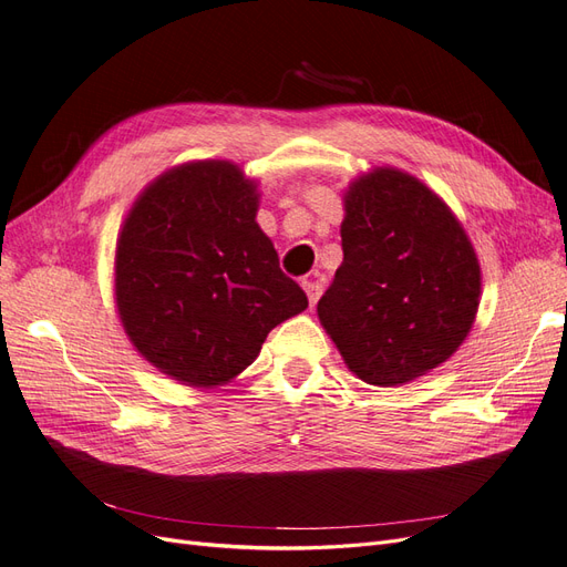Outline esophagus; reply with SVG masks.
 Masks as SVG:
<instances>
[{
	"instance_id": "34e87169",
	"label": "esophagus",
	"mask_w": 567,
	"mask_h": 567,
	"mask_svg": "<svg viewBox=\"0 0 567 567\" xmlns=\"http://www.w3.org/2000/svg\"><path fill=\"white\" fill-rule=\"evenodd\" d=\"M302 288H305L307 298H310V305H317V300H319V296H321V290H323V284H321L319 279H305V281H302Z\"/></svg>"
}]
</instances>
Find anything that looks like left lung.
I'll return each instance as SVG.
<instances>
[{
	"label": "left lung",
	"instance_id": "obj_1",
	"mask_svg": "<svg viewBox=\"0 0 567 567\" xmlns=\"http://www.w3.org/2000/svg\"><path fill=\"white\" fill-rule=\"evenodd\" d=\"M342 265L319 321L369 385L419 379L458 350L480 305V265L454 213L394 167L350 184Z\"/></svg>",
	"mask_w": 567,
	"mask_h": 567
}]
</instances>
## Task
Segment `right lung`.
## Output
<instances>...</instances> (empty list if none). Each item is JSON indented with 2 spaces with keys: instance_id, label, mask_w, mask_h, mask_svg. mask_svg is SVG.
I'll return each instance as SVG.
<instances>
[{
  "instance_id": "right-lung-1",
  "label": "right lung",
  "mask_w": 567,
  "mask_h": 567,
  "mask_svg": "<svg viewBox=\"0 0 567 567\" xmlns=\"http://www.w3.org/2000/svg\"><path fill=\"white\" fill-rule=\"evenodd\" d=\"M257 203L238 165L186 163L144 188L120 231V321L146 362L184 385L229 383L307 307L257 227Z\"/></svg>"
}]
</instances>
